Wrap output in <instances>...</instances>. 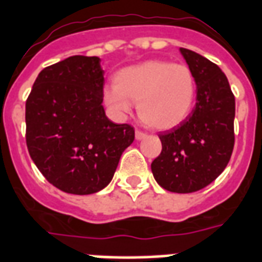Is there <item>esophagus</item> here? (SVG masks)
<instances>
[{"instance_id":"1","label":"esophagus","mask_w":262,"mask_h":262,"mask_svg":"<svg viewBox=\"0 0 262 262\" xmlns=\"http://www.w3.org/2000/svg\"><path fill=\"white\" fill-rule=\"evenodd\" d=\"M147 137V133H144V132L141 130H136V139L137 140H143Z\"/></svg>"}]
</instances>
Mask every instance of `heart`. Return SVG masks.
<instances>
[{
  "instance_id": "b5f03b06",
  "label": "heart",
  "mask_w": 262,
  "mask_h": 262,
  "mask_svg": "<svg viewBox=\"0 0 262 262\" xmlns=\"http://www.w3.org/2000/svg\"><path fill=\"white\" fill-rule=\"evenodd\" d=\"M104 91V103L117 114L130 111L137 103L140 119L149 127L165 130L177 126L192 111L196 81L188 66L148 60L115 74Z\"/></svg>"
}]
</instances>
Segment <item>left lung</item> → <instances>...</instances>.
<instances>
[{
    "mask_svg": "<svg viewBox=\"0 0 262 262\" xmlns=\"http://www.w3.org/2000/svg\"><path fill=\"white\" fill-rule=\"evenodd\" d=\"M196 81V104L185 121L159 133L162 151L151 170L162 188L177 193L199 191L228 165L235 144V96L219 66L180 48Z\"/></svg>",
    "mask_w": 262,
    "mask_h": 262,
    "instance_id": "obj_1",
    "label": "left lung"
}]
</instances>
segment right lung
I'll list each match as a JSON object with an SVG mask.
<instances>
[{
  "label": "right lung",
  "mask_w": 262,
  "mask_h": 262,
  "mask_svg": "<svg viewBox=\"0 0 262 262\" xmlns=\"http://www.w3.org/2000/svg\"><path fill=\"white\" fill-rule=\"evenodd\" d=\"M103 74L99 57L71 56L38 74L26 101L30 157L63 192L89 195L104 188L135 140L132 125L105 117Z\"/></svg>",
  "instance_id": "obj_1"
}]
</instances>
